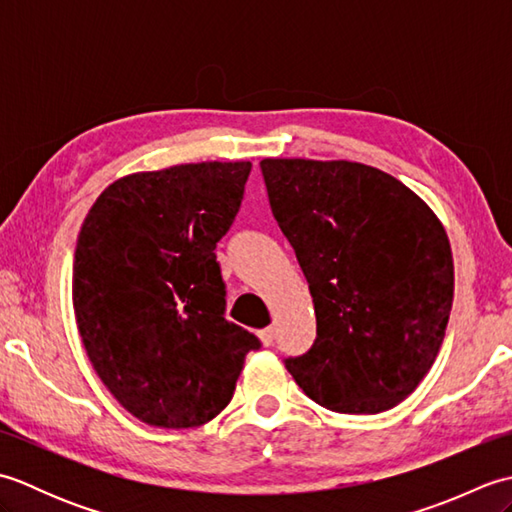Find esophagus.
Returning a JSON list of instances; mask_svg holds the SVG:
<instances>
[{
    "label": "esophagus",
    "instance_id": "esophagus-1",
    "mask_svg": "<svg viewBox=\"0 0 512 512\" xmlns=\"http://www.w3.org/2000/svg\"><path fill=\"white\" fill-rule=\"evenodd\" d=\"M257 336H259V341H262L264 345H270V343H273V339H275V330H273V328L259 330V332H257Z\"/></svg>",
    "mask_w": 512,
    "mask_h": 512
}]
</instances>
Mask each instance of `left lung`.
I'll list each match as a JSON object with an SVG mask.
<instances>
[{
  "label": "left lung",
  "instance_id": "1",
  "mask_svg": "<svg viewBox=\"0 0 512 512\" xmlns=\"http://www.w3.org/2000/svg\"><path fill=\"white\" fill-rule=\"evenodd\" d=\"M270 209L310 284L317 341L286 369L336 413H380L436 363L453 306L447 231L420 195L350 160L264 158Z\"/></svg>",
  "mask_w": 512,
  "mask_h": 512
}]
</instances>
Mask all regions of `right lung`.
<instances>
[{"mask_svg": "<svg viewBox=\"0 0 512 512\" xmlns=\"http://www.w3.org/2000/svg\"><path fill=\"white\" fill-rule=\"evenodd\" d=\"M250 162H191L118 178L76 239L72 306L85 352L140 422L191 429L233 398L255 334L224 319L215 244Z\"/></svg>", "mask_w": 512, "mask_h": 512, "instance_id": "1", "label": "right lung"}]
</instances>
